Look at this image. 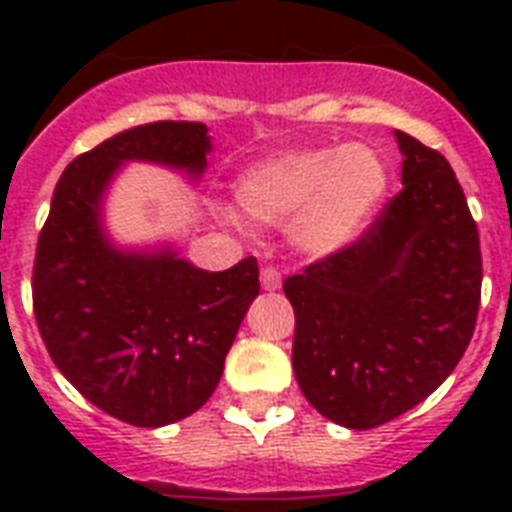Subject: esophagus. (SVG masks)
<instances>
[{
    "mask_svg": "<svg viewBox=\"0 0 512 512\" xmlns=\"http://www.w3.org/2000/svg\"><path fill=\"white\" fill-rule=\"evenodd\" d=\"M260 284H263V289H268V292H276V289L281 287V271H279V268H273V265H265L263 271H260Z\"/></svg>",
    "mask_w": 512,
    "mask_h": 512,
    "instance_id": "34e87169",
    "label": "esophagus"
}]
</instances>
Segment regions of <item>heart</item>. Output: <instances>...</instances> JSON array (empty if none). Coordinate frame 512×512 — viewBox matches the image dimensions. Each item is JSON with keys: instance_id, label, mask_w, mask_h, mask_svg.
I'll list each match as a JSON object with an SVG mask.
<instances>
[{"instance_id": "obj_1", "label": "heart", "mask_w": 512, "mask_h": 512, "mask_svg": "<svg viewBox=\"0 0 512 512\" xmlns=\"http://www.w3.org/2000/svg\"><path fill=\"white\" fill-rule=\"evenodd\" d=\"M388 188V159L366 143L284 151L236 180L247 215L271 225L292 223V239L311 255L353 244L372 225Z\"/></svg>"}]
</instances>
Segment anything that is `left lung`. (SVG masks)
Wrapping results in <instances>:
<instances>
[{
    "mask_svg": "<svg viewBox=\"0 0 512 512\" xmlns=\"http://www.w3.org/2000/svg\"><path fill=\"white\" fill-rule=\"evenodd\" d=\"M404 188L345 249L284 281L292 369L327 420L369 430L460 364L481 305V241L452 167L396 130Z\"/></svg>",
    "mask_w": 512,
    "mask_h": 512,
    "instance_id": "8db88e82",
    "label": "left lung"
}]
</instances>
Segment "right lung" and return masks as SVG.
Here are the masks:
<instances>
[{
	"mask_svg": "<svg viewBox=\"0 0 512 512\" xmlns=\"http://www.w3.org/2000/svg\"><path fill=\"white\" fill-rule=\"evenodd\" d=\"M209 148L199 122L140 124L103 140L63 170L36 241L31 295L47 353L90 404L138 428L207 404L260 295V271L255 257L209 273L170 249L119 252L100 228V199L122 162L199 177Z\"/></svg>",
	"mask_w": 512,
	"mask_h": 512,
	"instance_id": "obj_1",
	"label": "right lung"
}]
</instances>
